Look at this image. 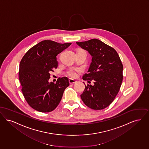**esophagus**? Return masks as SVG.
I'll list each match as a JSON object with an SVG mask.
<instances>
[{
	"label": "esophagus",
	"instance_id": "obj_1",
	"mask_svg": "<svg viewBox=\"0 0 149 149\" xmlns=\"http://www.w3.org/2000/svg\"><path fill=\"white\" fill-rule=\"evenodd\" d=\"M76 82H77V81H76V80H74V79H71V78H70V79H69V82H70V84H75Z\"/></svg>",
	"mask_w": 149,
	"mask_h": 149
}]
</instances>
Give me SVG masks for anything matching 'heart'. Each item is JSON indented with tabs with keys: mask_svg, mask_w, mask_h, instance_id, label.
<instances>
[{
	"mask_svg": "<svg viewBox=\"0 0 149 149\" xmlns=\"http://www.w3.org/2000/svg\"><path fill=\"white\" fill-rule=\"evenodd\" d=\"M79 72V69H71L68 72V74L72 77L75 78L77 76V73Z\"/></svg>",
	"mask_w": 149,
	"mask_h": 149,
	"instance_id": "heart-1",
	"label": "heart"
}]
</instances>
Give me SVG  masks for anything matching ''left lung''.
<instances>
[{
    "label": "left lung",
    "instance_id": "8db88e82",
    "mask_svg": "<svg viewBox=\"0 0 149 149\" xmlns=\"http://www.w3.org/2000/svg\"><path fill=\"white\" fill-rule=\"evenodd\" d=\"M92 56V62L82 79L94 84L85 85L81 95L84 104L92 109L102 110L114 100L123 82V65L116 51L99 39L76 42Z\"/></svg>",
    "mask_w": 149,
    "mask_h": 149
}]
</instances>
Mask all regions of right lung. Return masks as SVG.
Segmentation results:
<instances>
[{"label": "right lung", "mask_w": 149, "mask_h": 149, "mask_svg": "<svg viewBox=\"0 0 149 149\" xmlns=\"http://www.w3.org/2000/svg\"><path fill=\"white\" fill-rule=\"evenodd\" d=\"M71 45L45 40L32 47L22 59L19 70L22 91L33 109L49 112L59 104L70 84L68 79L58 78L56 84L48 80L50 72L57 68V56Z\"/></svg>", "instance_id": "add662e5"}]
</instances>
